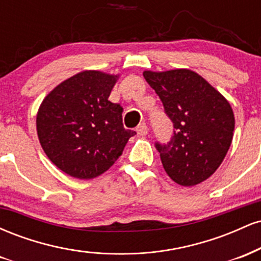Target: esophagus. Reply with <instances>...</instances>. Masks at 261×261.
<instances>
[{"label": "esophagus", "mask_w": 261, "mask_h": 261, "mask_svg": "<svg viewBox=\"0 0 261 261\" xmlns=\"http://www.w3.org/2000/svg\"><path fill=\"white\" fill-rule=\"evenodd\" d=\"M136 133L141 135V136H146V135L148 134V127L147 125L145 124V122H142V124H140L139 126L136 127Z\"/></svg>", "instance_id": "1"}]
</instances>
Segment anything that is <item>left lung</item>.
<instances>
[{"instance_id": "8db88e82", "label": "left lung", "mask_w": 261, "mask_h": 261, "mask_svg": "<svg viewBox=\"0 0 261 261\" xmlns=\"http://www.w3.org/2000/svg\"><path fill=\"white\" fill-rule=\"evenodd\" d=\"M143 77L162 100L173 122L168 142H155L172 180L193 187L210 178L228 152L234 131L229 103L190 70L145 71Z\"/></svg>"}]
</instances>
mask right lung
Segmentation results:
<instances>
[{"label": "right lung", "instance_id": "right-lung-1", "mask_svg": "<svg viewBox=\"0 0 261 261\" xmlns=\"http://www.w3.org/2000/svg\"><path fill=\"white\" fill-rule=\"evenodd\" d=\"M116 77L83 71L56 87L39 108L41 147L66 174L77 179L103 174L136 134L122 125V108L108 100Z\"/></svg>", "mask_w": 261, "mask_h": 261}]
</instances>
